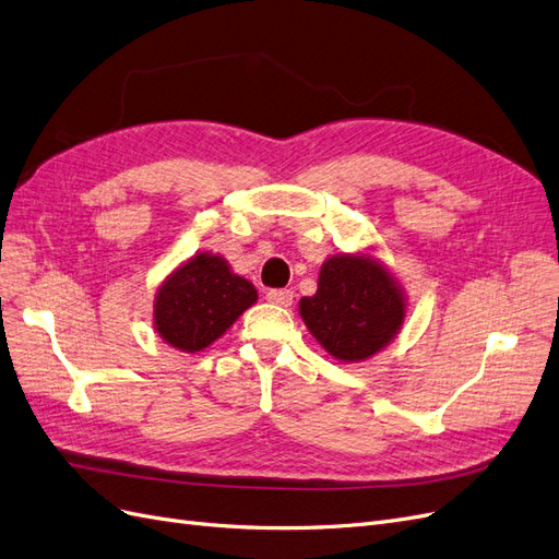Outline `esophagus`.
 Instances as JSON below:
<instances>
[{
	"mask_svg": "<svg viewBox=\"0 0 559 559\" xmlns=\"http://www.w3.org/2000/svg\"><path fill=\"white\" fill-rule=\"evenodd\" d=\"M293 290H269L266 301L276 304V306H290L293 304Z\"/></svg>",
	"mask_w": 559,
	"mask_h": 559,
	"instance_id": "1",
	"label": "esophagus"
}]
</instances>
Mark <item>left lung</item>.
<instances>
[{
  "mask_svg": "<svg viewBox=\"0 0 559 559\" xmlns=\"http://www.w3.org/2000/svg\"><path fill=\"white\" fill-rule=\"evenodd\" d=\"M406 293L373 248L338 253L320 266L318 290L299 299L313 338L338 362H365L400 334Z\"/></svg>",
  "mask_w": 559,
  "mask_h": 559,
  "instance_id": "8db88e82",
  "label": "left lung"
}]
</instances>
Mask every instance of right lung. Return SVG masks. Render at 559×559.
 <instances>
[{
    "label": "right lung",
    "instance_id": "obj_1",
    "mask_svg": "<svg viewBox=\"0 0 559 559\" xmlns=\"http://www.w3.org/2000/svg\"><path fill=\"white\" fill-rule=\"evenodd\" d=\"M255 301V285L234 274L223 255L204 250L159 283L153 325L171 348L197 353L218 341Z\"/></svg>",
    "mask_w": 559,
    "mask_h": 559
}]
</instances>
